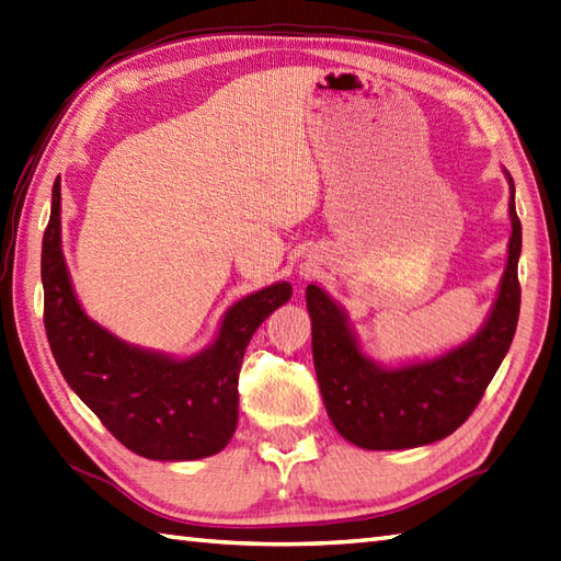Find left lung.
Instances as JSON below:
<instances>
[{
	"label": "left lung",
	"mask_w": 561,
	"mask_h": 561,
	"mask_svg": "<svg viewBox=\"0 0 561 561\" xmlns=\"http://www.w3.org/2000/svg\"><path fill=\"white\" fill-rule=\"evenodd\" d=\"M508 182L512 234L506 266L488 319L449 351L405 363L371 357L345 309L317 283L307 285L312 317V355L327 413L343 439L369 451H401L434 444L454 434L476 410L514 341L520 288V222Z\"/></svg>",
	"instance_id": "8db88e82"
}]
</instances>
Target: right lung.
Returning a JSON list of instances; mask_svg holds the SVG:
<instances>
[{
	"instance_id": "1",
	"label": "right lung",
	"mask_w": 561,
	"mask_h": 561,
	"mask_svg": "<svg viewBox=\"0 0 561 561\" xmlns=\"http://www.w3.org/2000/svg\"><path fill=\"white\" fill-rule=\"evenodd\" d=\"M45 331L61 377L129 451L196 460L222 451L238 427V377L254 331L290 300L278 280L232 302L204 351L172 355L122 341L85 314L61 252V184L43 238Z\"/></svg>"
}]
</instances>
